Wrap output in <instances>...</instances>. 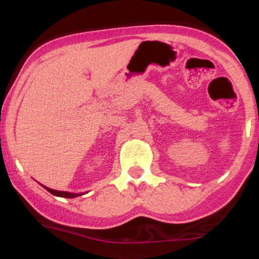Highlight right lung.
Returning a JSON list of instances; mask_svg holds the SVG:
<instances>
[{
    "mask_svg": "<svg viewBox=\"0 0 259 259\" xmlns=\"http://www.w3.org/2000/svg\"><path fill=\"white\" fill-rule=\"evenodd\" d=\"M41 185H42V184H41ZM42 186L45 187L48 192H50L51 194H54V195H56V196H60V198L73 199V198H76V196L82 195V193H78V194H77V193L64 192V191H56V190H52V188H49V187H47V186H45V185H42ZM83 194H84V193H83Z\"/></svg>",
    "mask_w": 259,
    "mask_h": 259,
    "instance_id": "1",
    "label": "right lung"
}]
</instances>
